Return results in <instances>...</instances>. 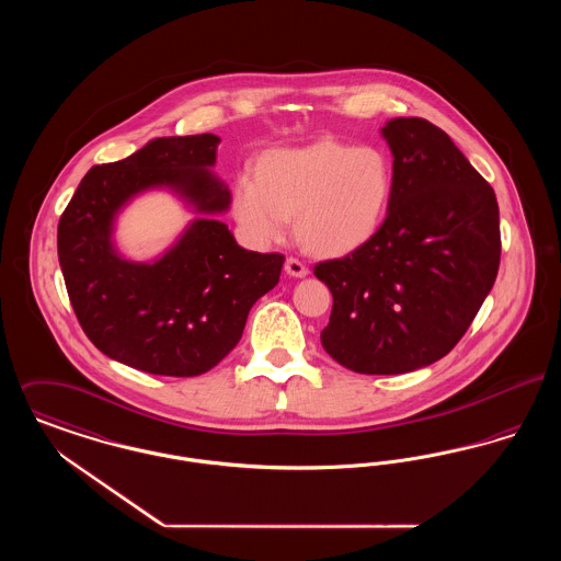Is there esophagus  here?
<instances>
[{"instance_id":"esophagus-1","label":"esophagus","mask_w":561,"mask_h":561,"mask_svg":"<svg viewBox=\"0 0 561 561\" xmlns=\"http://www.w3.org/2000/svg\"><path fill=\"white\" fill-rule=\"evenodd\" d=\"M284 268H286V273H288L290 277H305V275H309V268H307V265H305L302 261L294 259V256L286 259V265H284Z\"/></svg>"}]
</instances>
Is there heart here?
Returning a JSON list of instances; mask_svg holds the SVG:
<instances>
[{
	"mask_svg": "<svg viewBox=\"0 0 561 561\" xmlns=\"http://www.w3.org/2000/svg\"><path fill=\"white\" fill-rule=\"evenodd\" d=\"M396 193L391 156L376 145L318 138L265 151L256 181L233 187V216L256 245L282 241L294 216L298 241L320 256H347L382 229Z\"/></svg>",
	"mask_w": 561,
	"mask_h": 561,
	"instance_id": "obj_1",
	"label": "heart"
}]
</instances>
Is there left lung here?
Wrapping results in <instances>:
<instances>
[{
	"mask_svg": "<svg viewBox=\"0 0 561 561\" xmlns=\"http://www.w3.org/2000/svg\"><path fill=\"white\" fill-rule=\"evenodd\" d=\"M382 136L396 168L382 229L313 268L334 298L321 345L359 374L412 373L448 355L501 263L494 188L450 136L423 117H396Z\"/></svg>",
	"mask_w": 561,
	"mask_h": 561,
	"instance_id": "left-lung-1",
	"label": "left lung"
}]
</instances>
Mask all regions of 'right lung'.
<instances>
[{"label": "right lung", "instance_id": "obj_1", "mask_svg": "<svg viewBox=\"0 0 561 561\" xmlns=\"http://www.w3.org/2000/svg\"><path fill=\"white\" fill-rule=\"evenodd\" d=\"M214 134L163 136L94 165L58 220V263L81 330L107 357L142 373H208L240 343L252 305L279 282L284 254L238 245L231 193L210 172ZM168 186L203 213L161 260L133 264L112 248L116 213L140 190Z\"/></svg>", "mask_w": 561, "mask_h": 561}]
</instances>
